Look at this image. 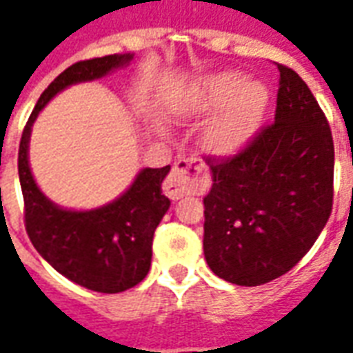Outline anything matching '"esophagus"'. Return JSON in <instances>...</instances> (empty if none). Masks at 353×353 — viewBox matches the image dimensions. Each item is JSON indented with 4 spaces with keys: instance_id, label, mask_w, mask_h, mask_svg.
<instances>
[{
    "instance_id": "esophagus-1",
    "label": "esophagus",
    "mask_w": 353,
    "mask_h": 353,
    "mask_svg": "<svg viewBox=\"0 0 353 353\" xmlns=\"http://www.w3.org/2000/svg\"><path fill=\"white\" fill-rule=\"evenodd\" d=\"M204 172L206 166L199 159H179L162 185V191L168 199L179 200L199 187V179Z\"/></svg>"
}]
</instances>
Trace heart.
Instances as JSON below:
<instances>
[{"mask_svg": "<svg viewBox=\"0 0 353 353\" xmlns=\"http://www.w3.org/2000/svg\"><path fill=\"white\" fill-rule=\"evenodd\" d=\"M270 101V92L261 81H245L242 72H217L192 81L172 101L177 119L204 117L218 111L208 123L204 141L208 149L221 157L242 151L255 132Z\"/></svg>", "mask_w": 353, "mask_h": 353, "instance_id": "obj_1", "label": "heart"}]
</instances>
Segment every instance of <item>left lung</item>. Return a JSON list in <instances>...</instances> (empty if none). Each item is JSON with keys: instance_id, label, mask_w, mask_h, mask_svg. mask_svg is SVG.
Listing matches in <instances>:
<instances>
[{"instance_id": "8db88e82", "label": "left lung", "mask_w": 353, "mask_h": 353, "mask_svg": "<svg viewBox=\"0 0 353 353\" xmlns=\"http://www.w3.org/2000/svg\"><path fill=\"white\" fill-rule=\"evenodd\" d=\"M274 124L230 161L212 166L204 196V257L215 276L261 285L308 253L333 206L334 147L318 101L278 65Z\"/></svg>"}]
</instances>
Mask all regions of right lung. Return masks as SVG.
<instances>
[{
	"mask_svg": "<svg viewBox=\"0 0 353 353\" xmlns=\"http://www.w3.org/2000/svg\"><path fill=\"white\" fill-rule=\"evenodd\" d=\"M134 54H109L70 65L45 88L22 132L19 179L26 230L32 244L57 272L98 293H121L138 285L151 268L154 229L168 212L162 181L170 166L143 168L115 200L92 210L54 204L35 183L30 168V136L35 119L57 94L130 65Z\"/></svg>",
	"mask_w": 353,
	"mask_h": 353,
	"instance_id": "obj_1",
	"label": "right lung"
}]
</instances>
